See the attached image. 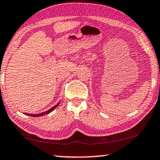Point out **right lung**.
Masks as SVG:
<instances>
[{"mask_svg": "<svg viewBox=\"0 0 160 160\" xmlns=\"http://www.w3.org/2000/svg\"><path fill=\"white\" fill-rule=\"evenodd\" d=\"M58 105H59V103H57L54 107H52V108H50L49 110H48L47 111H45V112H44V113H39V114H34V115H33V114H27V115L28 116H34V117H35V116H42L46 115V114H48L49 113H50V112H52V111L54 110V109H55L57 107V106H58Z\"/></svg>", "mask_w": 160, "mask_h": 160, "instance_id": "right-lung-1", "label": "right lung"}]
</instances>
